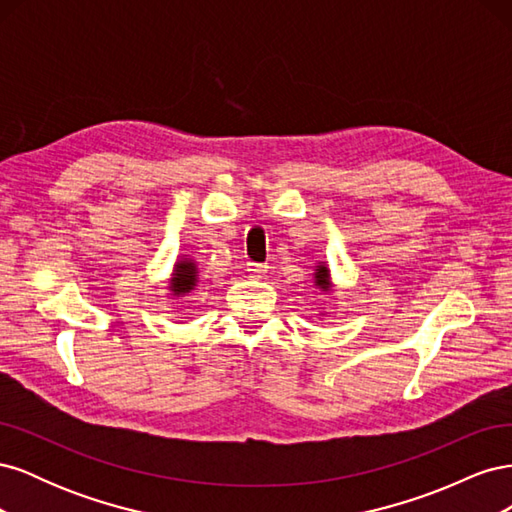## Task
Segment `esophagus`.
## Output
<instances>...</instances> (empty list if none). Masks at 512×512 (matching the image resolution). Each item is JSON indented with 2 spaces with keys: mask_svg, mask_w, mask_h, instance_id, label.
Wrapping results in <instances>:
<instances>
[{
  "mask_svg": "<svg viewBox=\"0 0 512 512\" xmlns=\"http://www.w3.org/2000/svg\"><path fill=\"white\" fill-rule=\"evenodd\" d=\"M267 265H260V262H247V267H245V271L250 273V277H265V273H267Z\"/></svg>",
  "mask_w": 512,
  "mask_h": 512,
  "instance_id": "esophagus-1",
  "label": "esophagus"
}]
</instances>
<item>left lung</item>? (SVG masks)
<instances>
[{
  "label": "left lung",
  "mask_w": 512,
  "mask_h": 512,
  "mask_svg": "<svg viewBox=\"0 0 512 512\" xmlns=\"http://www.w3.org/2000/svg\"><path fill=\"white\" fill-rule=\"evenodd\" d=\"M314 277H316L314 284H316L320 290H324V292L331 290V273H329V267H327V265H318Z\"/></svg>",
  "instance_id": "left-lung-1"
}]
</instances>
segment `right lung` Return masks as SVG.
Segmentation results:
<instances>
[{
	"mask_svg": "<svg viewBox=\"0 0 512 512\" xmlns=\"http://www.w3.org/2000/svg\"><path fill=\"white\" fill-rule=\"evenodd\" d=\"M198 282V267L192 258H181L175 262L173 277H170L168 290L175 294V297H181V294H188L196 288Z\"/></svg>",
	"mask_w": 512,
	"mask_h": 512,
	"instance_id": "add662e5",
	"label": "right lung"
}]
</instances>
